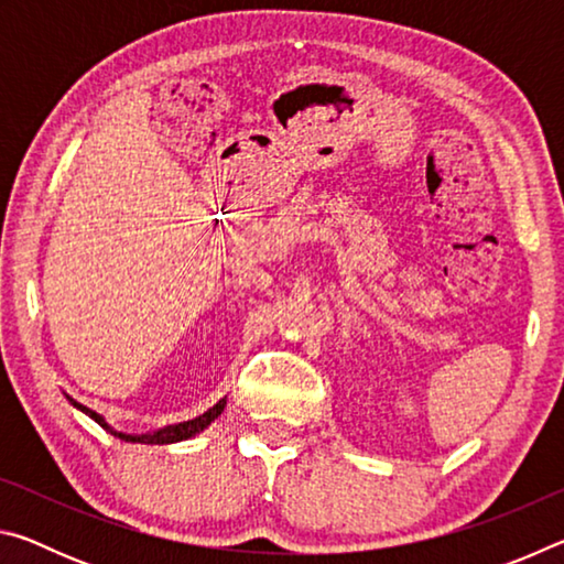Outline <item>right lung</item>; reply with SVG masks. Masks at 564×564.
Segmentation results:
<instances>
[{
    "label": "right lung",
    "instance_id": "add662e5",
    "mask_svg": "<svg viewBox=\"0 0 564 564\" xmlns=\"http://www.w3.org/2000/svg\"><path fill=\"white\" fill-rule=\"evenodd\" d=\"M72 400V398H69ZM74 408H79L82 413H87L89 417L97 420V423L104 427V431H109L113 437H121V441L127 443H151V445H164V443H178V441H188V437H194L196 433H202L204 427H208L214 423V420L221 415V410L226 405V400H218V403L214 408H208L204 415H198L194 420H186V423H176V425H166L161 427V431L151 433V435H127V433H117L113 427H109L107 420H104L99 413H94V410H89L87 405L76 403V400H72Z\"/></svg>",
    "mask_w": 564,
    "mask_h": 564
}]
</instances>
